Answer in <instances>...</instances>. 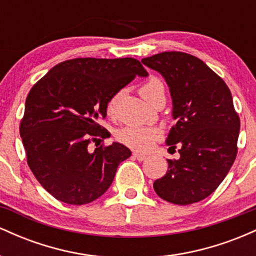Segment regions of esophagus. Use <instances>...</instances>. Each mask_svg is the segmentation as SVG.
I'll return each mask as SVG.
<instances>
[{"instance_id":"1","label":"esophagus","mask_w":256,"mask_h":256,"mask_svg":"<svg viewBox=\"0 0 256 256\" xmlns=\"http://www.w3.org/2000/svg\"><path fill=\"white\" fill-rule=\"evenodd\" d=\"M132 155H134V158H137L138 161H143V160H146V155L140 154V152H134Z\"/></svg>"}]
</instances>
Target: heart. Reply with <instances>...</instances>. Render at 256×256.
I'll list each match as a JSON object with an SVG mask.
<instances>
[{
    "instance_id": "heart-1",
    "label": "heart",
    "mask_w": 256,
    "mask_h": 256,
    "mask_svg": "<svg viewBox=\"0 0 256 256\" xmlns=\"http://www.w3.org/2000/svg\"><path fill=\"white\" fill-rule=\"evenodd\" d=\"M160 89H164L162 83L158 78H150L146 84L142 85L140 92L143 96V98H146L150 104L154 94ZM118 102L119 95L114 96L110 100V102L108 104V113L113 114L116 112ZM161 137H162V131L158 128H154V126L130 125L122 128L116 134V138L119 140V142L138 152L149 150Z\"/></svg>"
}]
</instances>
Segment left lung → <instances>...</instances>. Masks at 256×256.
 <instances>
[{
  "label": "left lung",
  "instance_id": "left-lung-1",
  "mask_svg": "<svg viewBox=\"0 0 256 256\" xmlns=\"http://www.w3.org/2000/svg\"><path fill=\"white\" fill-rule=\"evenodd\" d=\"M165 78L177 120L167 146L180 158L154 182L155 192L174 204H192L224 180L237 155L240 118L225 82L204 61L182 52H164L142 60Z\"/></svg>",
  "mask_w": 256,
  "mask_h": 256
}]
</instances>
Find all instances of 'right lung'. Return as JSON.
Here are the masks:
<instances>
[{"instance_id":"1","label":"right lung","mask_w":256,"mask_h":256,"mask_svg":"<svg viewBox=\"0 0 256 256\" xmlns=\"http://www.w3.org/2000/svg\"><path fill=\"white\" fill-rule=\"evenodd\" d=\"M136 76H148L136 58H79L54 66L32 86L20 136L32 173L58 201H95L110 186L119 164L131 156L118 142L96 146L94 152L89 144L106 138L98 122Z\"/></svg>"}]
</instances>
